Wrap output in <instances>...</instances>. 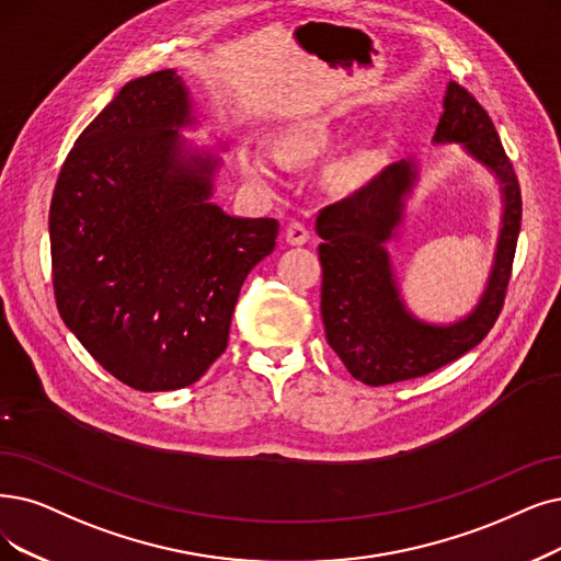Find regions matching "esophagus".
<instances>
[{
    "label": "esophagus",
    "instance_id": "esophagus-1",
    "mask_svg": "<svg viewBox=\"0 0 561 561\" xmlns=\"http://www.w3.org/2000/svg\"><path fill=\"white\" fill-rule=\"evenodd\" d=\"M310 239V232H308V228L304 226L301 220H293L289 222V226L285 228V241L289 243V245H301V243H306Z\"/></svg>",
    "mask_w": 561,
    "mask_h": 561
}]
</instances>
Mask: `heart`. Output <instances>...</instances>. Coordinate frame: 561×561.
<instances>
[{
  "label": "heart",
  "instance_id": "1",
  "mask_svg": "<svg viewBox=\"0 0 561 561\" xmlns=\"http://www.w3.org/2000/svg\"><path fill=\"white\" fill-rule=\"evenodd\" d=\"M331 140V128L327 122H308L301 126L289 128L285 136L280 138V153L266 149L262 145H253V142H243L239 149V163L243 174L251 179L253 184L257 186H276L283 176L285 170V161H297L304 159V156H312L322 151ZM368 165L366 156H352L345 163H341V172L347 179H354L362 174Z\"/></svg>",
  "mask_w": 561,
  "mask_h": 561
}]
</instances>
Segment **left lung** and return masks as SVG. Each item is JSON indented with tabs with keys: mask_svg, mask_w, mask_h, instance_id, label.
<instances>
[{
	"mask_svg": "<svg viewBox=\"0 0 561 561\" xmlns=\"http://www.w3.org/2000/svg\"><path fill=\"white\" fill-rule=\"evenodd\" d=\"M435 145L458 142L497 176L502 228L488 285L472 312L454 324L419 320L400 299L387 243L398 237L405 199L419 179L416 159L398 161L318 214L322 322L331 350L358 382L382 387L428 375L477 347L500 318L518 243L523 197L495 124L456 82L444 94Z\"/></svg>",
	"mask_w": 561,
	"mask_h": 561,
	"instance_id": "obj_1",
	"label": "left lung"
}]
</instances>
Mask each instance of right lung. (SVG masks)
<instances>
[{
  "label": "right lung",
  "instance_id": "right-lung-1",
  "mask_svg": "<svg viewBox=\"0 0 561 561\" xmlns=\"http://www.w3.org/2000/svg\"><path fill=\"white\" fill-rule=\"evenodd\" d=\"M176 71L130 80L61 165L50 205L57 310L119 382L174 391L226 352L239 289L276 249L278 220L237 218L214 195L218 156Z\"/></svg>",
  "mask_w": 561,
  "mask_h": 561
}]
</instances>
